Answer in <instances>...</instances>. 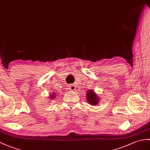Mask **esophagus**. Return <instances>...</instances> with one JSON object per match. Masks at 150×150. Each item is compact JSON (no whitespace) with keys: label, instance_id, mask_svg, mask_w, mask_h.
Instances as JSON below:
<instances>
[{"label":"esophagus","instance_id":"1","mask_svg":"<svg viewBox=\"0 0 150 150\" xmlns=\"http://www.w3.org/2000/svg\"><path fill=\"white\" fill-rule=\"evenodd\" d=\"M70 89L72 90V91H74V90H75V86L74 84H72L70 86Z\"/></svg>","mask_w":150,"mask_h":150}]
</instances>
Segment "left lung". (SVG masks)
I'll use <instances>...</instances> for the list:
<instances>
[{"label": "left lung", "instance_id": "obj_1", "mask_svg": "<svg viewBox=\"0 0 150 150\" xmlns=\"http://www.w3.org/2000/svg\"><path fill=\"white\" fill-rule=\"evenodd\" d=\"M88 93H87V101L89 102L90 105H97L100 102V99L98 98V96H97L96 94L95 93L93 90H88Z\"/></svg>", "mask_w": 150, "mask_h": 150}]
</instances>
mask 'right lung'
Returning a JSON list of instances; mask_svg holds the SVG:
<instances>
[{"label":"right lung","mask_w":150,"mask_h":150,"mask_svg":"<svg viewBox=\"0 0 150 150\" xmlns=\"http://www.w3.org/2000/svg\"><path fill=\"white\" fill-rule=\"evenodd\" d=\"M57 94H58V93L57 91H55L54 93H52V95H50L49 98H51V99H54L55 97L57 96Z\"/></svg>","instance_id":"add662e5"}]
</instances>
